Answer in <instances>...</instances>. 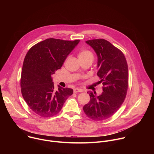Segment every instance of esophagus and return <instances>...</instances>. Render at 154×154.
<instances>
[{
    "mask_svg": "<svg viewBox=\"0 0 154 154\" xmlns=\"http://www.w3.org/2000/svg\"><path fill=\"white\" fill-rule=\"evenodd\" d=\"M83 91L81 89H79V88H75L74 90V93H80V92H83Z\"/></svg>",
    "mask_w": 154,
    "mask_h": 154,
    "instance_id": "1",
    "label": "esophagus"
}]
</instances>
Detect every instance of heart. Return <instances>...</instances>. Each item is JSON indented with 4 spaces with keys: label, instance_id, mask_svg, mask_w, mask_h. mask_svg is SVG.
<instances>
[{
    "label": "heart",
    "instance_id": "1",
    "mask_svg": "<svg viewBox=\"0 0 154 154\" xmlns=\"http://www.w3.org/2000/svg\"><path fill=\"white\" fill-rule=\"evenodd\" d=\"M79 59H88L92 61L94 60V55L93 52L89 50H82L78 54Z\"/></svg>",
    "mask_w": 154,
    "mask_h": 154
}]
</instances>
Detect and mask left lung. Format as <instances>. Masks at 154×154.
Instances as JSON below:
<instances>
[{
	"instance_id": "obj_1",
	"label": "left lung",
	"mask_w": 154,
	"mask_h": 154,
	"mask_svg": "<svg viewBox=\"0 0 154 154\" xmlns=\"http://www.w3.org/2000/svg\"><path fill=\"white\" fill-rule=\"evenodd\" d=\"M86 42L97 55V75L100 79L99 82L103 85V92L98 96L88 92L90 100L83 109L90 119L103 121L112 116L125 99L128 85V65L122 52L109 41L96 39Z\"/></svg>"
}]
</instances>
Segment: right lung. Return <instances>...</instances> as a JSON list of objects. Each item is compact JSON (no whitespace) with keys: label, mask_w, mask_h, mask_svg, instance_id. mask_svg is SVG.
I'll return each instance as SVG.
<instances>
[{"label":"right lung","mask_w":154,"mask_h":154,"mask_svg":"<svg viewBox=\"0 0 154 154\" xmlns=\"http://www.w3.org/2000/svg\"><path fill=\"white\" fill-rule=\"evenodd\" d=\"M80 40L49 38L32 46L24 60L20 77L21 93L29 107L36 115L52 117L58 114L73 90L54 88L51 75L60 69Z\"/></svg>","instance_id":"add662e5"}]
</instances>
